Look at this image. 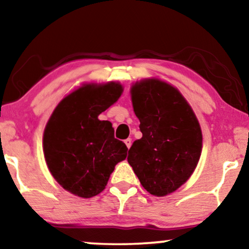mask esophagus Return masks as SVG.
<instances>
[{"mask_svg": "<svg viewBox=\"0 0 249 249\" xmlns=\"http://www.w3.org/2000/svg\"><path fill=\"white\" fill-rule=\"evenodd\" d=\"M131 138H127V139H125V141H124V144L125 145H127V147L128 148H130V146H131Z\"/></svg>", "mask_w": 249, "mask_h": 249, "instance_id": "obj_1", "label": "esophagus"}]
</instances>
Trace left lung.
<instances>
[{
	"mask_svg": "<svg viewBox=\"0 0 249 249\" xmlns=\"http://www.w3.org/2000/svg\"><path fill=\"white\" fill-rule=\"evenodd\" d=\"M142 137L129 149L128 163L149 194L164 196L185 183L202 152V131L195 113L178 89L158 79L131 88Z\"/></svg>",
	"mask_w": 249,
	"mask_h": 249,
	"instance_id": "left-lung-1",
	"label": "left lung"
}]
</instances>
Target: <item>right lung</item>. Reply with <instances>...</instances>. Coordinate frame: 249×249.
<instances>
[{"instance_id":"right-lung-1","label":"right lung","mask_w":249,"mask_h":249,"mask_svg":"<svg viewBox=\"0 0 249 249\" xmlns=\"http://www.w3.org/2000/svg\"><path fill=\"white\" fill-rule=\"evenodd\" d=\"M121 93L117 83L85 85L64 97L47 122L43 137L47 166L73 195L96 196L115 164L127 158V146L114 138L111 122L98 120Z\"/></svg>"}]
</instances>
